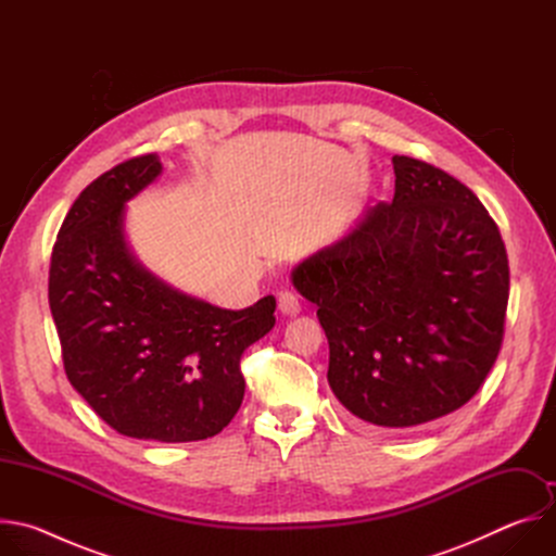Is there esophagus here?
Listing matches in <instances>:
<instances>
[{
	"mask_svg": "<svg viewBox=\"0 0 556 556\" xmlns=\"http://www.w3.org/2000/svg\"><path fill=\"white\" fill-rule=\"evenodd\" d=\"M277 301H279L281 314H286V316H294V314L301 312V299H299L294 292H290V290L279 292Z\"/></svg>",
	"mask_w": 556,
	"mask_h": 556,
	"instance_id": "obj_1",
	"label": "esophagus"
}]
</instances>
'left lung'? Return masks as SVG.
<instances>
[{"instance_id":"left-lung-1","label":"left lung","mask_w":556,"mask_h":556,"mask_svg":"<svg viewBox=\"0 0 556 556\" xmlns=\"http://www.w3.org/2000/svg\"><path fill=\"white\" fill-rule=\"evenodd\" d=\"M395 193L292 270L330 343L339 403L380 431L466 405L497 361L508 257L484 204L446 172L393 155Z\"/></svg>"}]
</instances>
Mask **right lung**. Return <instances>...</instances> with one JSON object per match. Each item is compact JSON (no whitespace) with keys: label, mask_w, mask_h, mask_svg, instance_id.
Wrapping results in <instances>:
<instances>
[{"label":"right lung","mask_w":556,"mask_h":556,"mask_svg":"<svg viewBox=\"0 0 556 556\" xmlns=\"http://www.w3.org/2000/svg\"><path fill=\"white\" fill-rule=\"evenodd\" d=\"M163 174L144 153L86 187L50 260L48 299L67 380L121 435L195 442L244 401L242 354L275 326L273 294L224 309L151 275L125 242V204Z\"/></svg>","instance_id":"add662e5"}]
</instances>
